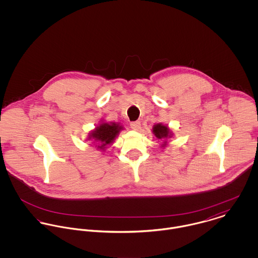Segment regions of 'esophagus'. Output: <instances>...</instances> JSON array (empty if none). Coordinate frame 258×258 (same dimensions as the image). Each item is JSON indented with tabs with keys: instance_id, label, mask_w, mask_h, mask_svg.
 <instances>
[{
	"instance_id": "obj_1",
	"label": "esophagus",
	"mask_w": 258,
	"mask_h": 258,
	"mask_svg": "<svg viewBox=\"0 0 258 258\" xmlns=\"http://www.w3.org/2000/svg\"><path fill=\"white\" fill-rule=\"evenodd\" d=\"M130 126L133 130H139L141 127V123H140V121H133L130 123Z\"/></svg>"
}]
</instances>
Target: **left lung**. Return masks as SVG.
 <instances>
[{
  "instance_id": "obj_1",
  "label": "left lung",
  "mask_w": 258,
  "mask_h": 258,
  "mask_svg": "<svg viewBox=\"0 0 258 258\" xmlns=\"http://www.w3.org/2000/svg\"><path fill=\"white\" fill-rule=\"evenodd\" d=\"M153 133L155 134V136L158 138V139H167L169 137H171V132H170V129L165 126V125H162V124H157V125H154L153 127ZM166 144L163 145V147L165 146Z\"/></svg>"
}]
</instances>
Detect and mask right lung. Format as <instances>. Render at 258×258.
<instances>
[{"instance_id":"right-lung-1","label":"right lung","mask_w":258,"mask_h":258,"mask_svg":"<svg viewBox=\"0 0 258 258\" xmlns=\"http://www.w3.org/2000/svg\"><path fill=\"white\" fill-rule=\"evenodd\" d=\"M121 129L122 126L116 123H102L91 132L89 139H94V141L97 142L96 147L104 150L113 142Z\"/></svg>"}]
</instances>
